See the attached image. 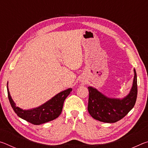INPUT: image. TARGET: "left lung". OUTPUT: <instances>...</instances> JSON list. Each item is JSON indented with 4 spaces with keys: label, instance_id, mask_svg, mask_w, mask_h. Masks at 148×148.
<instances>
[{
    "label": "left lung",
    "instance_id": "obj_1",
    "mask_svg": "<svg viewBox=\"0 0 148 148\" xmlns=\"http://www.w3.org/2000/svg\"><path fill=\"white\" fill-rule=\"evenodd\" d=\"M134 79L129 93L123 99L110 98L96 88L89 86L87 110L92 118L104 123H115L126 116L133 108L137 98V76L134 69Z\"/></svg>",
    "mask_w": 148,
    "mask_h": 148
}]
</instances>
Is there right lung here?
<instances>
[{
    "label": "right lung",
    "instance_id": "right-lung-1",
    "mask_svg": "<svg viewBox=\"0 0 148 148\" xmlns=\"http://www.w3.org/2000/svg\"><path fill=\"white\" fill-rule=\"evenodd\" d=\"M72 90V88H69L60 92L48 101L38 107L29 110H23L16 106V103L10 94L7 83L8 99L15 113L21 119L34 125L45 123L58 117L61 114L64 100L71 93Z\"/></svg>",
    "mask_w": 148,
    "mask_h": 148
}]
</instances>
